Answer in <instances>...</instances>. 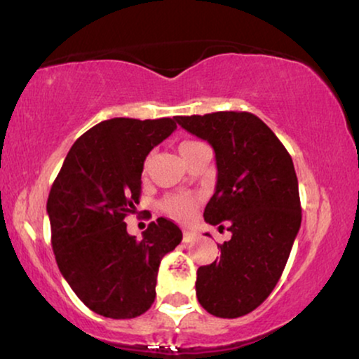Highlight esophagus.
<instances>
[{
    "mask_svg": "<svg viewBox=\"0 0 359 359\" xmlns=\"http://www.w3.org/2000/svg\"><path fill=\"white\" fill-rule=\"evenodd\" d=\"M194 239H196V232H191V231H184L183 234V241L188 244V242H193Z\"/></svg>",
    "mask_w": 359,
    "mask_h": 359,
    "instance_id": "34e87169",
    "label": "esophagus"
}]
</instances>
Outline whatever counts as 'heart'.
Listing matches in <instances>:
<instances>
[{"mask_svg": "<svg viewBox=\"0 0 359 359\" xmlns=\"http://www.w3.org/2000/svg\"><path fill=\"white\" fill-rule=\"evenodd\" d=\"M199 145H203L201 142H196V140H184V142L180 143L178 150L181 156H188V153H191L194 148H198ZM151 165V155H148L143 161V171L150 170ZM198 204V196H193V194H186V193H176L171 194V196L165 198L161 201V209L165 211L168 216L175 217L178 221H186L193 216L194 209H196Z\"/></svg>", "mask_w": 359, "mask_h": 359, "instance_id": "1", "label": "heart"}]
</instances>
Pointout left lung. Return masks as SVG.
Returning a JSON list of instances; mask_svg holds the SVG:
<instances>
[{
  "label": "left lung",
  "instance_id": "left-lung-1",
  "mask_svg": "<svg viewBox=\"0 0 359 359\" xmlns=\"http://www.w3.org/2000/svg\"><path fill=\"white\" fill-rule=\"evenodd\" d=\"M216 151L217 183L204 221L231 231L221 257L198 269L196 295L219 318L257 309L277 285L300 229L299 180L276 133L249 111L176 117Z\"/></svg>",
  "mask_w": 359,
  "mask_h": 359
}]
</instances>
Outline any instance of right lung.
I'll return each instance as SVG.
<instances>
[{"mask_svg":"<svg viewBox=\"0 0 359 359\" xmlns=\"http://www.w3.org/2000/svg\"><path fill=\"white\" fill-rule=\"evenodd\" d=\"M176 128L175 118H110L77 138L48 198L50 244L76 295L107 318H135L155 302L161 259L183 239L158 217L143 239L127 232L142 193L143 161Z\"/></svg>","mask_w":359,"mask_h":359,"instance_id":"right-lung-1","label":"right lung"}]
</instances>
